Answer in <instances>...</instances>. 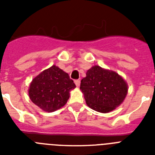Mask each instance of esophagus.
<instances>
[{
  "mask_svg": "<svg viewBox=\"0 0 155 155\" xmlns=\"http://www.w3.org/2000/svg\"><path fill=\"white\" fill-rule=\"evenodd\" d=\"M74 83H75V84H76L77 87H79V86H80V84H81V81L79 80V79H78V80H75Z\"/></svg>",
  "mask_w": 155,
  "mask_h": 155,
  "instance_id": "obj_1",
  "label": "esophagus"
}]
</instances>
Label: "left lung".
Segmentation results:
<instances>
[{
    "mask_svg": "<svg viewBox=\"0 0 155 155\" xmlns=\"http://www.w3.org/2000/svg\"><path fill=\"white\" fill-rule=\"evenodd\" d=\"M80 89L88 107L107 113L124 102L128 85L116 72L94 65L86 72V77L81 81Z\"/></svg>",
    "mask_w": 155,
    "mask_h": 155,
    "instance_id": "left-lung-1",
    "label": "left lung"
}]
</instances>
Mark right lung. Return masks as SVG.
<instances>
[{"label": "right lung", "mask_w": 155, "mask_h": 155, "mask_svg": "<svg viewBox=\"0 0 155 155\" xmlns=\"http://www.w3.org/2000/svg\"><path fill=\"white\" fill-rule=\"evenodd\" d=\"M76 85L68 73L53 65L35 77L29 84L31 101L42 110L52 113L62 108Z\"/></svg>", "instance_id": "obj_1"}]
</instances>
